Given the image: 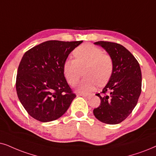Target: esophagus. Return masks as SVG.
Returning a JSON list of instances; mask_svg holds the SVG:
<instances>
[{
    "instance_id": "1",
    "label": "esophagus",
    "mask_w": 156,
    "mask_h": 156,
    "mask_svg": "<svg viewBox=\"0 0 156 156\" xmlns=\"http://www.w3.org/2000/svg\"><path fill=\"white\" fill-rule=\"evenodd\" d=\"M80 96H83V98H90L91 97V96L90 95H86V94H80Z\"/></svg>"
}]
</instances>
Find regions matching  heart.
<instances>
[{"instance_id": "b5f03b06", "label": "heart", "mask_w": 156, "mask_h": 156, "mask_svg": "<svg viewBox=\"0 0 156 156\" xmlns=\"http://www.w3.org/2000/svg\"><path fill=\"white\" fill-rule=\"evenodd\" d=\"M73 59H67L62 65V73L70 86H76L83 70L85 78L78 91L88 94L95 89L97 84L102 86L110 80L113 73L114 62L109 55L90 44H83L73 52Z\"/></svg>"}]
</instances>
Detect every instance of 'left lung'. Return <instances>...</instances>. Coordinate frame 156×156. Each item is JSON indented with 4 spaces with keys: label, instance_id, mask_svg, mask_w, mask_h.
Returning <instances> with one entry per match:
<instances>
[{
    "label": "left lung",
    "instance_id": "1",
    "mask_svg": "<svg viewBox=\"0 0 156 156\" xmlns=\"http://www.w3.org/2000/svg\"><path fill=\"white\" fill-rule=\"evenodd\" d=\"M94 44L103 47L112 57L114 70L102 90L105 95L96 94L101 104L94 109V114L101 122L117 125L132 113L138 101L142 86L140 67L133 54L121 44L104 41Z\"/></svg>",
    "mask_w": 156,
    "mask_h": 156
}]
</instances>
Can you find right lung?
I'll list each match as a JSON object with an SVG mask.
<instances>
[{
  "instance_id": "add662e5",
  "label": "right lung",
  "mask_w": 156,
  "mask_h": 156,
  "mask_svg": "<svg viewBox=\"0 0 156 156\" xmlns=\"http://www.w3.org/2000/svg\"><path fill=\"white\" fill-rule=\"evenodd\" d=\"M82 42L47 41L23 55L16 88L19 101L34 119L42 122L58 119L76 97L66 81L62 65Z\"/></svg>"
}]
</instances>
